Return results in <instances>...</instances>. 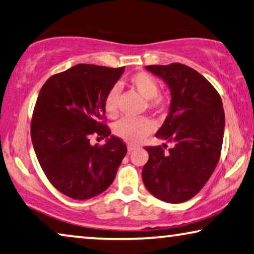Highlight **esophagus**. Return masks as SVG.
<instances>
[{"mask_svg":"<svg viewBox=\"0 0 254 254\" xmlns=\"http://www.w3.org/2000/svg\"><path fill=\"white\" fill-rule=\"evenodd\" d=\"M135 148H137V146H135V145H131V143H130V145H127V151H128V153L133 151Z\"/></svg>","mask_w":254,"mask_h":254,"instance_id":"esophagus-1","label":"esophagus"}]
</instances>
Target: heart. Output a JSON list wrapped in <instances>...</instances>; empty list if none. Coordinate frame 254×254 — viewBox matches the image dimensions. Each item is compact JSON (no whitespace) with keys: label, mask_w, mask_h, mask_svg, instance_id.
I'll list each match as a JSON object with an SVG mask.
<instances>
[{"label":"heart","mask_w":254,"mask_h":254,"mask_svg":"<svg viewBox=\"0 0 254 254\" xmlns=\"http://www.w3.org/2000/svg\"><path fill=\"white\" fill-rule=\"evenodd\" d=\"M128 82L132 88L141 96L143 99L148 100V107L151 109L163 108L168 103V98L160 93V84L150 74L146 71H138L131 75ZM120 90L117 86H113L106 94L104 100V108L106 114L109 117H116L119 115L117 109V99H119ZM155 124L147 117L140 119H124L117 122L113 132L116 137L124 141L131 143H138L154 131Z\"/></svg>","instance_id":"b5f03b06"}]
</instances>
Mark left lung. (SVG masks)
Segmentation results:
<instances>
[{
    "instance_id": "obj_1",
    "label": "left lung",
    "mask_w": 254,
    "mask_h": 254,
    "mask_svg": "<svg viewBox=\"0 0 254 254\" xmlns=\"http://www.w3.org/2000/svg\"><path fill=\"white\" fill-rule=\"evenodd\" d=\"M146 69L163 79L171 93L169 114L156 138L172 142L146 147L149 160L142 180L155 197L166 203L186 202L210 179L220 158L225 131L221 98L198 71L183 64L150 65Z\"/></svg>"
}]
</instances>
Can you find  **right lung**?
Segmentation results:
<instances>
[{
  "label": "right lung",
  "instance_id": "1",
  "mask_svg": "<svg viewBox=\"0 0 254 254\" xmlns=\"http://www.w3.org/2000/svg\"><path fill=\"white\" fill-rule=\"evenodd\" d=\"M124 73L79 64L44 83L34 108L30 135L43 172L60 192L74 199H89L105 191L115 179L127 145L111 135L103 122L104 100ZM106 138L92 146L89 138Z\"/></svg>",
  "mask_w": 254,
  "mask_h": 254
}]
</instances>
